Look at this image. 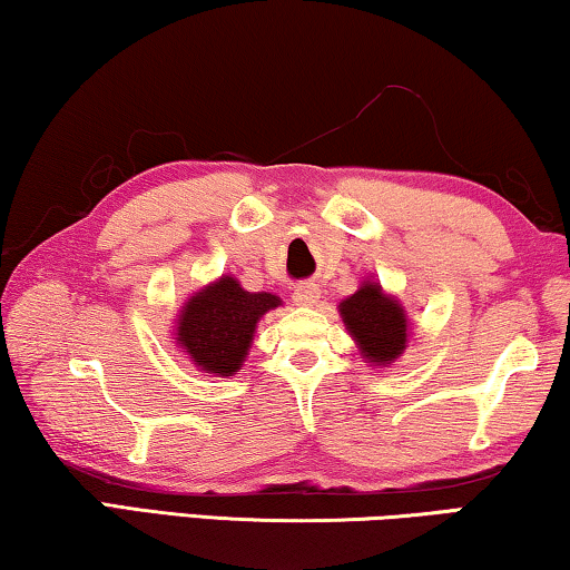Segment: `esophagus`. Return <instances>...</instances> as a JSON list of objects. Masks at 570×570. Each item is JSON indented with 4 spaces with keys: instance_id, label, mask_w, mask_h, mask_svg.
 <instances>
[{
    "instance_id": "1",
    "label": "esophagus",
    "mask_w": 570,
    "mask_h": 570,
    "mask_svg": "<svg viewBox=\"0 0 570 570\" xmlns=\"http://www.w3.org/2000/svg\"><path fill=\"white\" fill-rule=\"evenodd\" d=\"M320 299V288L317 284H299L294 288V302L299 304V307H312V304H317Z\"/></svg>"
}]
</instances>
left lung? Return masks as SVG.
<instances>
[{
  "label": "left lung",
  "instance_id": "8db88e82",
  "mask_svg": "<svg viewBox=\"0 0 570 570\" xmlns=\"http://www.w3.org/2000/svg\"><path fill=\"white\" fill-rule=\"evenodd\" d=\"M340 314L368 363L384 366L406 347L404 309L381 292V286L363 284L351 299L340 304Z\"/></svg>",
  "mask_w": 570,
  "mask_h": 570
}]
</instances>
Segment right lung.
<instances>
[{
  "label": "right lung",
  "mask_w": 570,
  "mask_h": 570,
  "mask_svg": "<svg viewBox=\"0 0 570 570\" xmlns=\"http://www.w3.org/2000/svg\"><path fill=\"white\" fill-rule=\"evenodd\" d=\"M278 304L276 294H250L233 276H223L186 302L176 340L202 371L230 376L248 355L256 322Z\"/></svg>",
  "instance_id": "1"
}]
</instances>
